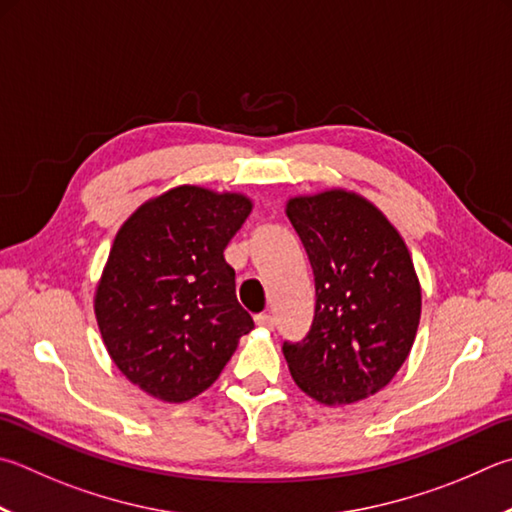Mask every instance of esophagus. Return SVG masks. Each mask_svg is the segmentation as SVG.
Wrapping results in <instances>:
<instances>
[{
    "mask_svg": "<svg viewBox=\"0 0 512 512\" xmlns=\"http://www.w3.org/2000/svg\"><path fill=\"white\" fill-rule=\"evenodd\" d=\"M255 322H257V327H262V329H273L275 327V318L271 313H259Z\"/></svg>",
    "mask_w": 512,
    "mask_h": 512,
    "instance_id": "obj_1",
    "label": "esophagus"
}]
</instances>
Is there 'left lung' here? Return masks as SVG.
I'll return each mask as SVG.
<instances>
[{
  "label": "left lung",
  "mask_w": 512,
  "mask_h": 512,
  "mask_svg": "<svg viewBox=\"0 0 512 512\" xmlns=\"http://www.w3.org/2000/svg\"><path fill=\"white\" fill-rule=\"evenodd\" d=\"M315 277L309 336L284 342L295 385L322 405H349L389 385L410 356L421 284L410 250L374 203L333 188L286 203Z\"/></svg>",
  "instance_id": "obj_1"
}]
</instances>
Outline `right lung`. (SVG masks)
<instances>
[{
  "mask_svg": "<svg viewBox=\"0 0 512 512\" xmlns=\"http://www.w3.org/2000/svg\"><path fill=\"white\" fill-rule=\"evenodd\" d=\"M250 210L246 194L179 185L118 230L94 297L98 329L120 374L159 401L206 392L255 327L224 259Z\"/></svg>",
  "mask_w": 512,
  "mask_h": 512,
  "instance_id": "add662e5",
  "label": "right lung"
}]
</instances>
